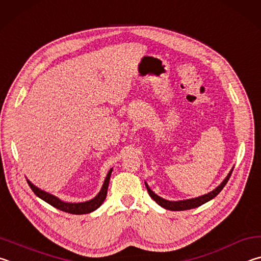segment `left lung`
I'll return each instance as SVG.
<instances>
[{
  "label": "left lung",
  "mask_w": 261,
  "mask_h": 261,
  "mask_svg": "<svg viewBox=\"0 0 261 261\" xmlns=\"http://www.w3.org/2000/svg\"><path fill=\"white\" fill-rule=\"evenodd\" d=\"M232 170H234V168H231L230 172L228 173V175L226 176V179L223 180L216 189L212 190L211 193L203 195V196H199V197H196V198H191V199H184V200H177V202H172V200H167V199L159 197L158 195L154 194L153 191L149 188V186L147 184H145V187H147V190L150 195V197H151L158 205H161L162 207L170 210V211H185V210L198 207V206H200V205H203L206 202H208V200H211L216 197V196L223 189V187L226 186L228 180H229Z\"/></svg>",
  "instance_id": "left-lung-1"
}]
</instances>
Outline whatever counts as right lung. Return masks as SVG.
<instances>
[{
  "instance_id": "obj_1",
  "label": "right lung",
  "mask_w": 261,
  "mask_h": 261,
  "mask_svg": "<svg viewBox=\"0 0 261 261\" xmlns=\"http://www.w3.org/2000/svg\"><path fill=\"white\" fill-rule=\"evenodd\" d=\"M112 173V168L109 171L107 177H105L104 184L102 186V189H100L99 193L96 195V197L93 199L87 200V202H82V203H66L63 202V200L59 199L56 196H54L49 193H45L44 190L39 189L38 187H35L31 181L27 180V184L31 187V189L34 191V194L40 197L41 199H43L44 202H47L48 204L51 205V206L56 207L61 211L71 213V214H87L95 211L96 208H98L100 205L103 204L104 199L107 198V194H108V187H109V182H110V176H111Z\"/></svg>"
}]
</instances>
